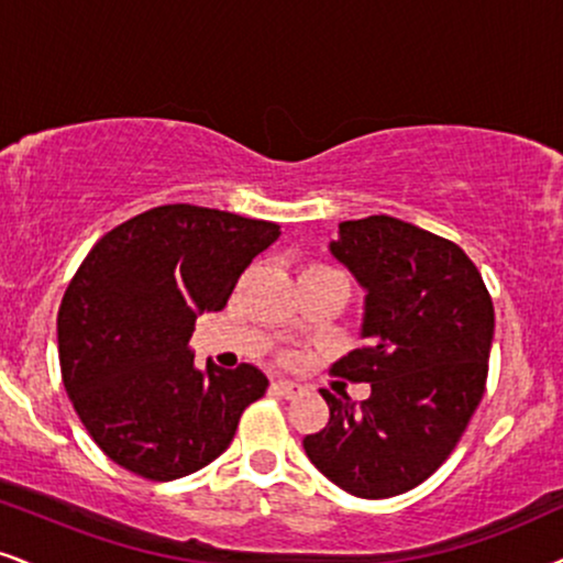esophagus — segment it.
<instances>
[{
  "mask_svg": "<svg viewBox=\"0 0 563 563\" xmlns=\"http://www.w3.org/2000/svg\"><path fill=\"white\" fill-rule=\"evenodd\" d=\"M274 388L276 391L282 394V397H287V399H295V397H300V394L305 391V388L300 386V384H295V380H276L274 384Z\"/></svg>",
  "mask_w": 563,
  "mask_h": 563,
  "instance_id": "34e87169",
  "label": "esophagus"
}]
</instances>
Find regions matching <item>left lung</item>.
Segmentation results:
<instances>
[{"label":"left lung","instance_id":"8db88e82","mask_svg":"<svg viewBox=\"0 0 563 563\" xmlns=\"http://www.w3.org/2000/svg\"><path fill=\"white\" fill-rule=\"evenodd\" d=\"M329 250L365 289V346L334 373L371 384V397L321 388L329 426L302 446L346 494L391 498L449 460L481 405L494 302L460 245L401 219L342 221Z\"/></svg>","mask_w":563,"mask_h":563}]
</instances>
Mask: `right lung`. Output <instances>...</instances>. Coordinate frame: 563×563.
<instances>
[{"instance_id":"add662e5","label":"right lung","mask_w":563,"mask_h":563,"mask_svg":"<svg viewBox=\"0 0 563 563\" xmlns=\"http://www.w3.org/2000/svg\"><path fill=\"white\" fill-rule=\"evenodd\" d=\"M279 224L190 203L158 206L96 242L62 297V380L109 460L177 481L224 454L268 378L255 365L196 367V318L217 313Z\"/></svg>"}]
</instances>
